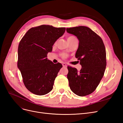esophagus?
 <instances>
[{
  "mask_svg": "<svg viewBox=\"0 0 123 123\" xmlns=\"http://www.w3.org/2000/svg\"><path fill=\"white\" fill-rule=\"evenodd\" d=\"M62 66L63 67H66L67 66V64H66V63H65V62H63L62 64Z\"/></svg>",
  "mask_w": 123,
  "mask_h": 123,
  "instance_id": "esophagus-1",
  "label": "esophagus"
}]
</instances>
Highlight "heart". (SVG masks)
<instances>
[{
  "instance_id": "b5f03b06",
  "label": "heart",
  "mask_w": 123,
  "mask_h": 123,
  "mask_svg": "<svg viewBox=\"0 0 123 123\" xmlns=\"http://www.w3.org/2000/svg\"><path fill=\"white\" fill-rule=\"evenodd\" d=\"M75 38V37H74L73 36H70L68 37L67 39H72V38ZM65 56H66L65 55H63V57H65Z\"/></svg>"
}]
</instances>
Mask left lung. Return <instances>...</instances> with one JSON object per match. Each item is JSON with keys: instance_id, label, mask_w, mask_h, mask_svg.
<instances>
[{"instance_id": "1", "label": "left lung", "mask_w": 123, "mask_h": 123, "mask_svg": "<svg viewBox=\"0 0 123 123\" xmlns=\"http://www.w3.org/2000/svg\"><path fill=\"white\" fill-rule=\"evenodd\" d=\"M70 34L77 37L79 48L75 57L81 68L68 67L67 78L71 91L80 96L90 94L98 86L106 67V53L103 40L91 29L85 26L67 28Z\"/></svg>"}]
</instances>
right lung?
<instances>
[{
  "label": "right lung",
  "instance_id": "1",
  "mask_svg": "<svg viewBox=\"0 0 123 123\" xmlns=\"http://www.w3.org/2000/svg\"><path fill=\"white\" fill-rule=\"evenodd\" d=\"M65 30V28L42 25L29 30L20 40L17 66L25 87L33 94L43 95L52 90L62 66L59 62L54 64L46 57Z\"/></svg>",
  "mask_w": 123,
  "mask_h": 123
}]
</instances>
